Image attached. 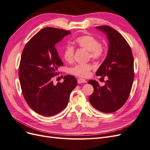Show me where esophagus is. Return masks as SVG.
Returning <instances> with one entry per match:
<instances>
[{"label":"esophagus","instance_id":"obj_1","mask_svg":"<svg viewBox=\"0 0 150 150\" xmlns=\"http://www.w3.org/2000/svg\"><path fill=\"white\" fill-rule=\"evenodd\" d=\"M78 83L79 84H81V83H86V81L84 79H81V78H79L78 79Z\"/></svg>","mask_w":150,"mask_h":150}]
</instances>
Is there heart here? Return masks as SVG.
<instances>
[{"label":"heart","mask_w":150,"mask_h":150,"mask_svg":"<svg viewBox=\"0 0 150 150\" xmlns=\"http://www.w3.org/2000/svg\"><path fill=\"white\" fill-rule=\"evenodd\" d=\"M75 43L80 48L87 50L89 52V57L93 60H99L103 57L104 48L102 44L99 43L97 38L90 34H86L79 36L75 40ZM75 49L70 45H67L63 51V57L68 62H71L74 59ZM93 66L91 64H77L69 69L70 74L75 76L86 78L89 74Z\"/></svg>","instance_id":"obj_1"}]
</instances>
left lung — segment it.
<instances>
[{"mask_svg": "<svg viewBox=\"0 0 150 150\" xmlns=\"http://www.w3.org/2000/svg\"><path fill=\"white\" fill-rule=\"evenodd\" d=\"M96 28L106 34L109 50L96 74L101 78L107 76L108 79L103 86L94 80L88 81L94 88L89 100L97 110L111 113L123 106L129 96L134 76V59L128 42L116 30L106 25Z\"/></svg>", "mask_w": 150, "mask_h": 150, "instance_id": "left-lung-1", "label": "left lung"}]
</instances>
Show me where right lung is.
Returning <instances> with one entry per match:
<instances>
[{"mask_svg": "<svg viewBox=\"0 0 150 150\" xmlns=\"http://www.w3.org/2000/svg\"><path fill=\"white\" fill-rule=\"evenodd\" d=\"M70 31L46 28L27 42L19 67L22 93L29 107L38 114L52 116L62 111L69 102L70 94L77 86L71 75L64 76L62 83L54 84L58 67L63 65L56 44Z\"/></svg>", "mask_w": 150, "mask_h": 150, "instance_id": "1", "label": "right lung"}]
</instances>
